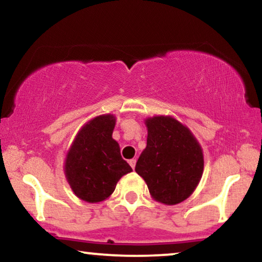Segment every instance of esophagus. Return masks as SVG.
Returning a JSON list of instances; mask_svg holds the SVG:
<instances>
[{
  "label": "esophagus",
  "mask_w": 262,
  "mask_h": 262,
  "mask_svg": "<svg viewBox=\"0 0 262 262\" xmlns=\"http://www.w3.org/2000/svg\"><path fill=\"white\" fill-rule=\"evenodd\" d=\"M129 164H130V167L133 168V169H135V164H137V160H129Z\"/></svg>",
  "instance_id": "34e87169"
}]
</instances>
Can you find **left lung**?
Listing matches in <instances>:
<instances>
[{
    "instance_id": "1",
    "label": "left lung",
    "mask_w": 262,
    "mask_h": 262,
    "mask_svg": "<svg viewBox=\"0 0 262 262\" xmlns=\"http://www.w3.org/2000/svg\"><path fill=\"white\" fill-rule=\"evenodd\" d=\"M147 145L135 165L156 201L177 204L191 196L203 173V154L191 132L171 117L148 118Z\"/></svg>"
}]
</instances>
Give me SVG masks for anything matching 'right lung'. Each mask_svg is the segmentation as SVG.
I'll return each instance as SVG.
<instances>
[{"mask_svg": "<svg viewBox=\"0 0 262 262\" xmlns=\"http://www.w3.org/2000/svg\"><path fill=\"white\" fill-rule=\"evenodd\" d=\"M116 118L102 115L79 130L65 162V174L75 194L89 203L104 201L132 168L112 139Z\"/></svg>", "mask_w": 262, "mask_h": 262, "instance_id": "right-lung-1", "label": "right lung"}]
</instances>
